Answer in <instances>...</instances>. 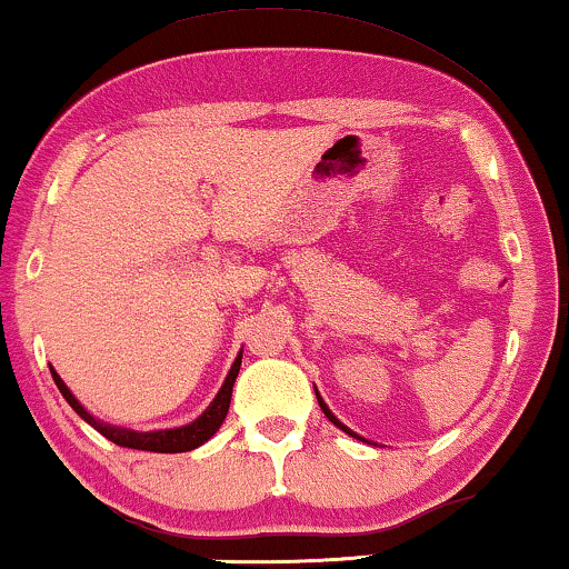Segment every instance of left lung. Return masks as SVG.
Instances as JSON below:
<instances>
[{"label":"left lung","instance_id":"8db88e82","mask_svg":"<svg viewBox=\"0 0 569 569\" xmlns=\"http://www.w3.org/2000/svg\"><path fill=\"white\" fill-rule=\"evenodd\" d=\"M317 402H319V407H322V412L327 415V418H330V422H335V426H338L340 430H346V433H348V436H353V438H361V436H356V433H353V430H350V428H346V426H342V422H340L338 418H335V415L330 412V407H327V405H325V399H322V397H319V391H317Z\"/></svg>","mask_w":569,"mask_h":569}]
</instances>
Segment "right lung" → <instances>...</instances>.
<instances>
[{"mask_svg": "<svg viewBox=\"0 0 569 569\" xmlns=\"http://www.w3.org/2000/svg\"><path fill=\"white\" fill-rule=\"evenodd\" d=\"M239 366H242V353L234 358V363H231L227 379H223V383H221L219 395H216L213 402L206 407V412L201 415V418H196L193 422H188V426H182V428L149 430V433H139V430H128V428H116V426H108V422H102L98 418H92V415L77 402V397L71 395L67 383L61 381V376L53 371V366H51V376H53L56 387H59V391L63 395V399H67V402L71 405V410H74L84 422H90V426L98 430V433L106 436L108 441H113V443L123 446V448H139V451L182 453V451H193V448L203 446L208 438H211L216 430L221 428V422L229 412L231 389H234Z\"/></svg>", "mask_w": 569, "mask_h": 569, "instance_id": "1", "label": "right lung"}]
</instances>
